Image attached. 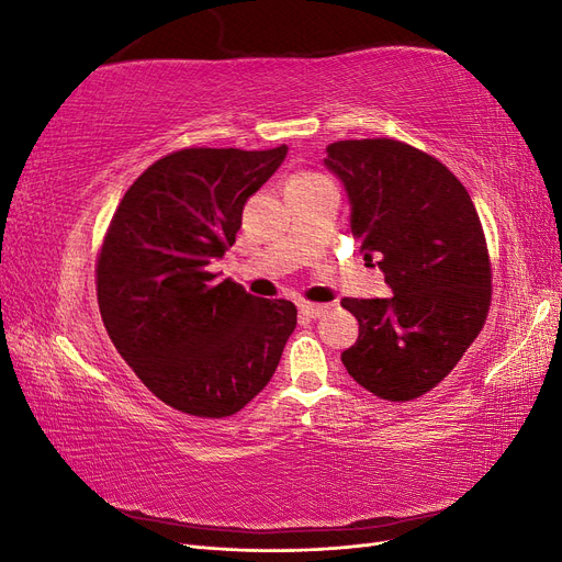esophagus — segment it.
<instances>
[{
  "label": "esophagus",
  "instance_id": "1",
  "mask_svg": "<svg viewBox=\"0 0 562 562\" xmlns=\"http://www.w3.org/2000/svg\"><path fill=\"white\" fill-rule=\"evenodd\" d=\"M330 310V304H314V302H302L300 304V312L307 316V318H318Z\"/></svg>",
  "mask_w": 562,
  "mask_h": 562
}]
</instances>
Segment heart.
<instances>
[{"instance_id":"b5f03b06","label":"heart","mask_w":562,"mask_h":562,"mask_svg":"<svg viewBox=\"0 0 562 562\" xmlns=\"http://www.w3.org/2000/svg\"><path fill=\"white\" fill-rule=\"evenodd\" d=\"M297 178H314V176H297Z\"/></svg>"}]
</instances>
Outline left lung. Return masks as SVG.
Wrapping results in <instances>:
<instances>
[{
    "label": "left lung",
    "instance_id": "obj_1",
    "mask_svg": "<svg viewBox=\"0 0 562 562\" xmlns=\"http://www.w3.org/2000/svg\"><path fill=\"white\" fill-rule=\"evenodd\" d=\"M323 159L342 180L351 234L394 297H345L359 339L349 375L384 401H413L450 375L487 318L492 269L464 184L427 151L391 138L339 140Z\"/></svg>",
    "mask_w": 562,
    "mask_h": 562
}]
</instances>
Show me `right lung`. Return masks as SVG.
Here are the masks:
<instances>
[{
	"instance_id": "right-lung-1",
	"label": "right lung",
	"mask_w": 562,
	"mask_h": 562,
	"mask_svg": "<svg viewBox=\"0 0 562 562\" xmlns=\"http://www.w3.org/2000/svg\"><path fill=\"white\" fill-rule=\"evenodd\" d=\"M288 147H190L151 164L119 203L95 265L116 351L166 405L229 417L274 375L297 310L209 271L236 241L248 196Z\"/></svg>"
}]
</instances>
